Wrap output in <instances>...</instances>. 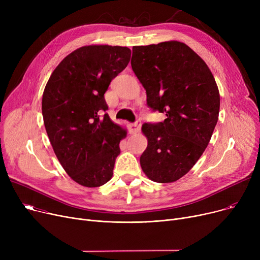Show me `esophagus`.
I'll use <instances>...</instances> for the list:
<instances>
[{
	"instance_id": "obj_1",
	"label": "esophagus",
	"mask_w": 260,
	"mask_h": 260,
	"mask_svg": "<svg viewBox=\"0 0 260 260\" xmlns=\"http://www.w3.org/2000/svg\"><path fill=\"white\" fill-rule=\"evenodd\" d=\"M129 128H131L132 134L139 133V131L141 128V121L138 120V121H136L135 123H132V124L129 125Z\"/></svg>"
}]
</instances>
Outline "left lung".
<instances>
[{
	"label": "left lung",
	"instance_id": "obj_1",
	"mask_svg": "<svg viewBox=\"0 0 260 260\" xmlns=\"http://www.w3.org/2000/svg\"><path fill=\"white\" fill-rule=\"evenodd\" d=\"M131 64L146 90L147 105L167 116L142 125L147 147L140 166L152 181L175 182L196 165L211 140L220 107L215 78L179 41L134 46Z\"/></svg>",
	"mask_w": 260,
	"mask_h": 260
}]
</instances>
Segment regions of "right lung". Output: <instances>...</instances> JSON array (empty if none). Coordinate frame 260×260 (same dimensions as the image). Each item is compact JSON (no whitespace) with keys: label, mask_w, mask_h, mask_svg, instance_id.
Returning a JSON list of instances; mask_svg holds the SVG:
<instances>
[{"label":"right lung","mask_w":260,"mask_h":260,"mask_svg":"<svg viewBox=\"0 0 260 260\" xmlns=\"http://www.w3.org/2000/svg\"><path fill=\"white\" fill-rule=\"evenodd\" d=\"M131 49L123 46H82L54 68L42 97L46 133L62 168L86 187L112 179L125 128L107 114L104 93L127 66Z\"/></svg>","instance_id":"obj_1"}]
</instances>
